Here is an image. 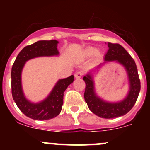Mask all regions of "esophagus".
<instances>
[{"label": "esophagus", "mask_w": 150, "mask_h": 150, "mask_svg": "<svg viewBox=\"0 0 150 150\" xmlns=\"http://www.w3.org/2000/svg\"><path fill=\"white\" fill-rule=\"evenodd\" d=\"M83 73L82 72H77L75 74V77L76 78H81V77L83 76Z\"/></svg>", "instance_id": "obj_1"}]
</instances>
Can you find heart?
<instances>
[{
	"mask_svg": "<svg viewBox=\"0 0 150 150\" xmlns=\"http://www.w3.org/2000/svg\"><path fill=\"white\" fill-rule=\"evenodd\" d=\"M96 53V48H93V47H90V48H87L85 51V55L86 56H92Z\"/></svg>",
	"mask_w": 150,
	"mask_h": 150,
	"instance_id": "heart-1",
	"label": "heart"
}]
</instances>
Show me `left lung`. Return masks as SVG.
I'll return each instance as SVG.
<instances>
[{
	"label": "left lung",
	"mask_w": 150,
	"mask_h": 150,
	"mask_svg": "<svg viewBox=\"0 0 150 150\" xmlns=\"http://www.w3.org/2000/svg\"><path fill=\"white\" fill-rule=\"evenodd\" d=\"M107 45L109 49L104 60L106 62L116 60L125 67L128 72L130 91L127 97L118 103L106 102L95 94L93 80L90 75L84 76L83 81L86 83L84 99L89 110L99 117L110 119L124 115L132 109L138 99L141 83L135 62L126 50L118 43H108Z\"/></svg>",
	"instance_id": "obj_1"
}]
</instances>
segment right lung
Here are the masks:
<instances>
[{
    "mask_svg": "<svg viewBox=\"0 0 150 150\" xmlns=\"http://www.w3.org/2000/svg\"><path fill=\"white\" fill-rule=\"evenodd\" d=\"M58 41L55 40H40L25 46L19 52L11 68V93L13 99L22 113L37 120H46L57 117L63 105L64 92L74 81V76L59 80L49 96L38 104L30 103L25 99L21 85V72L25 62L30 59L43 56L59 54Z\"/></svg>",
    "mask_w": 150,
    "mask_h": 150,
    "instance_id": "add662e5",
    "label": "right lung"
}]
</instances>
